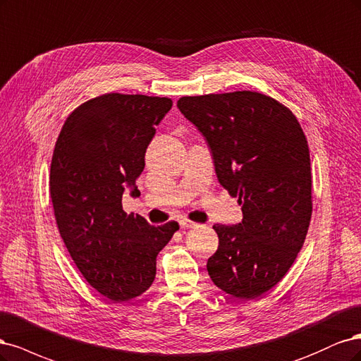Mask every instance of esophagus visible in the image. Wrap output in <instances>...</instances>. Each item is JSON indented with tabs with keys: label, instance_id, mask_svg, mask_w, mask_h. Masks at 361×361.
<instances>
[{
	"label": "esophagus",
	"instance_id": "obj_1",
	"mask_svg": "<svg viewBox=\"0 0 361 361\" xmlns=\"http://www.w3.org/2000/svg\"><path fill=\"white\" fill-rule=\"evenodd\" d=\"M180 226H181V229H190V228H195L196 224L190 222V220H188V219H184V220H180Z\"/></svg>",
	"mask_w": 361,
	"mask_h": 361
}]
</instances>
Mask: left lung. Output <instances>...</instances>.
I'll return each mask as SVG.
<instances>
[{
  "instance_id": "1",
  "label": "left lung",
  "mask_w": 361,
  "mask_h": 361,
  "mask_svg": "<svg viewBox=\"0 0 361 361\" xmlns=\"http://www.w3.org/2000/svg\"><path fill=\"white\" fill-rule=\"evenodd\" d=\"M212 148L219 183L238 197V225H214L219 247L207 270L241 300L270 290L294 264L312 217L307 139L285 104L257 91L177 102Z\"/></svg>"
}]
</instances>
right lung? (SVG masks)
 <instances>
[{"mask_svg":"<svg viewBox=\"0 0 361 361\" xmlns=\"http://www.w3.org/2000/svg\"><path fill=\"white\" fill-rule=\"evenodd\" d=\"M168 97L108 92L68 115L51 161L49 192L58 231L85 281L121 303L141 295L156 277V257L178 224L153 226L123 210V192L145 166Z\"/></svg>","mask_w":361,"mask_h":361,"instance_id":"right-lung-1","label":"right lung"}]
</instances>
